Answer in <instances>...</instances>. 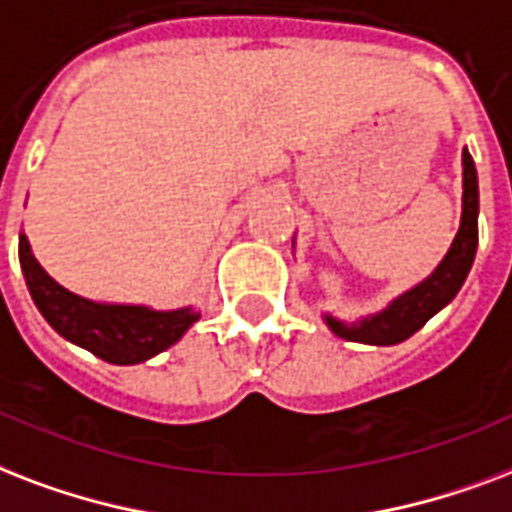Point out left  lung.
<instances>
[{"label":"left lung","instance_id":"1","mask_svg":"<svg viewBox=\"0 0 512 512\" xmlns=\"http://www.w3.org/2000/svg\"><path fill=\"white\" fill-rule=\"evenodd\" d=\"M462 224L451 243L446 259L438 264L433 275L425 283L406 291L395 299L384 312L363 318L360 323H342L336 318H326L328 328L347 342L363 344H398L406 342L408 336L417 334L435 312L443 310L465 283L467 272L473 267L475 248H478V173L470 152H462Z\"/></svg>","mask_w":512,"mask_h":512}]
</instances>
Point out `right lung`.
<instances>
[{
	"label": "right lung",
	"mask_w": 512,
	"mask_h": 512,
	"mask_svg": "<svg viewBox=\"0 0 512 512\" xmlns=\"http://www.w3.org/2000/svg\"><path fill=\"white\" fill-rule=\"evenodd\" d=\"M21 269L42 318L69 342L85 347L95 358L117 366H133L168 350L200 318L192 307L157 312L133 304H98L58 285L39 267L26 235L18 240Z\"/></svg>",
	"instance_id": "add662e5"
}]
</instances>
